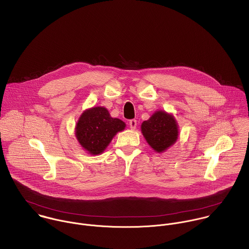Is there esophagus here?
Instances as JSON below:
<instances>
[{
    "mask_svg": "<svg viewBox=\"0 0 249 249\" xmlns=\"http://www.w3.org/2000/svg\"><path fill=\"white\" fill-rule=\"evenodd\" d=\"M136 125H137L136 120H130V121H129V126H130L131 129H135V128H136Z\"/></svg>",
    "mask_w": 249,
    "mask_h": 249,
    "instance_id": "esophagus-1",
    "label": "esophagus"
}]
</instances>
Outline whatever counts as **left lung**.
Returning <instances> with one entry per match:
<instances>
[{"label": "left lung", "instance_id": "obj_1", "mask_svg": "<svg viewBox=\"0 0 249 249\" xmlns=\"http://www.w3.org/2000/svg\"><path fill=\"white\" fill-rule=\"evenodd\" d=\"M141 132L155 152L163 153L177 141L179 126L172 114L159 110L142 123Z\"/></svg>", "mask_w": 249, "mask_h": 249}]
</instances>
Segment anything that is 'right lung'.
<instances>
[{
    "label": "right lung",
    "instance_id": "1",
    "mask_svg": "<svg viewBox=\"0 0 249 249\" xmlns=\"http://www.w3.org/2000/svg\"><path fill=\"white\" fill-rule=\"evenodd\" d=\"M125 128V124L112 118L105 107L97 106L85 110L80 116L75 135L83 149L90 155L102 154L114 136Z\"/></svg>",
    "mask_w": 249,
    "mask_h": 249
}]
</instances>
